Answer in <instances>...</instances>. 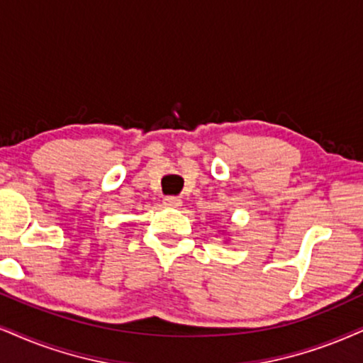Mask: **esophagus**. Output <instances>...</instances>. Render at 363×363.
Segmentation results:
<instances>
[{"instance_id": "esophagus-1", "label": "esophagus", "mask_w": 363, "mask_h": 363, "mask_svg": "<svg viewBox=\"0 0 363 363\" xmlns=\"http://www.w3.org/2000/svg\"><path fill=\"white\" fill-rule=\"evenodd\" d=\"M162 203H164V206H166V208H181L182 201L176 196H167V197H164Z\"/></svg>"}]
</instances>
